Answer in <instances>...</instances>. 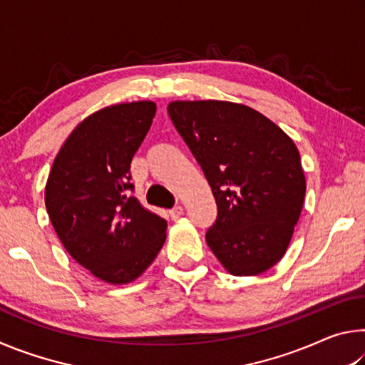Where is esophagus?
I'll list each match as a JSON object with an SVG mask.
<instances>
[{"label":"esophagus","instance_id":"34e87169","mask_svg":"<svg viewBox=\"0 0 365 365\" xmlns=\"http://www.w3.org/2000/svg\"><path fill=\"white\" fill-rule=\"evenodd\" d=\"M182 214H183V207H182V206H177V207L170 209V211H169V215H170V219H172V220L180 219V215H182Z\"/></svg>","mask_w":365,"mask_h":365}]
</instances>
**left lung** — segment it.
<instances>
[{"label":"left lung","instance_id":"obj_1","mask_svg":"<svg viewBox=\"0 0 365 365\" xmlns=\"http://www.w3.org/2000/svg\"><path fill=\"white\" fill-rule=\"evenodd\" d=\"M169 115L212 188L207 246L228 274L257 275L285 256L306 195L294 141L240 103L172 101Z\"/></svg>","mask_w":365,"mask_h":365}]
</instances>
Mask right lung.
<instances>
[{
    "label": "right lung",
    "mask_w": 365,
    "mask_h": 365,
    "mask_svg": "<svg viewBox=\"0 0 365 365\" xmlns=\"http://www.w3.org/2000/svg\"><path fill=\"white\" fill-rule=\"evenodd\" d=\"M156 103L103 108L78 123L49 170L45 205L66 251L110 285L137 280L165 242L168 222L128 195L130 163Z\"/></svg>",
    "instance_id": "obj_1"
}]
</instances>
